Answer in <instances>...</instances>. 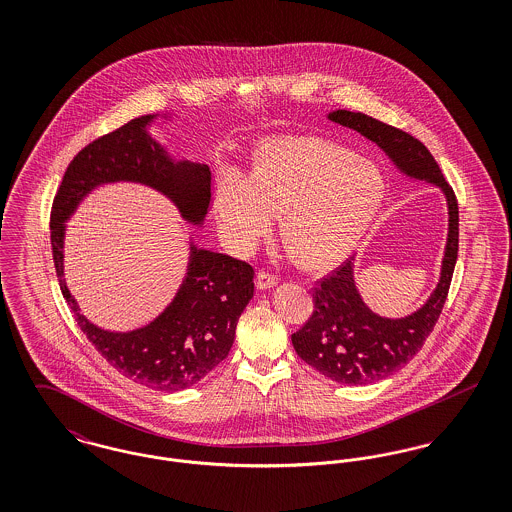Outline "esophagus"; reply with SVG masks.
<instances>
[{
	"label": "esophagus",
	"mask_w": 512,
	"mask_h": 512,
	"mask_svg": "<svg viewBox=\"0 0 512 512\" xmlns=\"http://www.w3.org/2000/svg\"><path fill=\"white\" fill-rule=\"evenodd\" d=\"M278 284V276L276 274H270L268 270H261L257 274V290H270Z\"/></svg>",
	"instance_id": "1"
}]
</instances>
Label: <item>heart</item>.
<instances>
[{
    "label": "heart",
    "instance_id": "obj_1",
    "mask_svg": "<svg viewBox=\"0 0 512 512\" xmlns=\"http://www.w3.org/2000/svg\"><path fill=\"white\" fill-rule=\"evenodd\" d=\"M384 199L382 172L351 149L317 136H282L261 144L251 178L224 171L217 211L232 244L251 249L284 213L282 238L293 259L320 270L359 244Z\"/></svg>",
    "mask_w": 512,
    "mask_h": 512
}]
</instances>
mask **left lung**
Masks as SVG:
<instances>
[{"label": "left lung", "instance_id": "8db88e82", "mask_svg": "<svg viewBox=\"0 0 512 512\" xmlns=\"http://www.w3.org/2000/svg\"><path fill=\"white\" fill-rule=\"evenodd\" d=\"M328 119L353 128L380 147L391 163L416 180L438 186L447 201L449 232L438 286L413 315L386 318L366 307L353 278V257L318 282L311 318L292 336L297 355L326 378L363 386L378 382L407 365L434 330L451 286L459 251V205L436 159L411 134L365 113L338 109Z\"/></svg>", "mask_w": 512, "mask_h": 512}]
</instances>
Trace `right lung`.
Instances as JSON below:
<instances>
[{
	"mask_svg": "<svg viewBox=\"0 0 512 512\" xmlns=\"http://www.w3.org/2000/svg\"><path fill=\"white\" fill-rule=\"evenodd\" d=\"M153 119L157 115L132 119L76 153L53 199L51 249L63 297L101 357L136 384L180 391L228 357L238 318L253 297L251 265L190 242L188 270L169 307L132 332H109L80 315L63 278L65 222L80 201L103 184H144L167 195L182 219L203 224L211 201V171L201 163L174 161L147 132Z\"/></svg>",
	"mask_w": 512,
	"mask_h": 512,
	"instance_id": "obj_1",
	"label": "right lung"
}]
</instances>
